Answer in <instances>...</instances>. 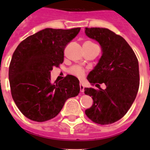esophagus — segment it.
Segmentation results:
<instances>
[{"mask_svg":"<svg viewBox=\"0 0 150 150\" xmlns=\"http://www.w3.org/2000/svg\"><path fill=\"white\" fill-rule=\"evenodd\" d=\"M79 88H80V91H81V92H83V91H84L85 86H84V85H83L82 83H79Z\"/></svg>","mask_w":150,"mask_h":150,"instance_id":"34e87169","label":"esophagus"}]
</instances>
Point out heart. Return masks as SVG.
<instances>
[{
	"mask_svg": "<svg viewBox=\"0 0 150 150\" xmlns=\"http://www.w3.org/2000/svg\"><path fill=\"white\" fill-rule=\"evenodd\" d=\"M69 72L79 78L83 77L85 76V74H86L84 69L83 67H79V66H74L69 70Z\"/></svg>",
	"mask_w": 150,
	"mask_h": 150,
	"instance_id": "1",
	"label": "heart"
}]
</instances>
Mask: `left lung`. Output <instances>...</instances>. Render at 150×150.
<instances>
[{"mask_svg":"<svg viewBox=\"0 0 150 150\" xmlns=\"http://www.w3.org/2000/svg\"><path fill=\"white\" fill-rule=\"evenodd\" d=\"M88 38L97 40L102 56L87 79L95 88H85V94L93 99V104L86 110L92 122L109 125L126 114L136 98L139 85L138 60L132 47L120 35L103 28H86ZM106 88L102 90L100 84Z\"/></svg>","mask_w":150,"mask_h":150,"instance_id":"left-lung-1","label":"left lung"}]
</instances>
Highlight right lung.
Returning a JSON list of instances; mask_svg holds the SVG:
<instances>
[{
	"label": "right lung",
	"instance_id": "1",
	"mask_svg": "<svg viewBox=\"0 0 150 150\" xmlns=\"http://www.w3.org/2000/svg\"><path fill=\"white\" fill-rule=\"evenodd\" d=\"M80 28H46L28 37L13 52L9 67L13 99L29 120L47 121L55 117L66 100L79 93V80L73 76L52 82L50 71L64 62L65 46Z\"/></svg>",
	"mask_w": 150,
	"mask_h": 150
}]
</instances>
